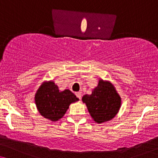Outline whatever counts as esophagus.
<instances>
[{
	"mask_svg": "<svg viewBox=\"0 0 158 158\" xmlns=\"http://www.w3.org/2000/svg\"><path fill=\"white\" fill-rule=\"evenodd\" d=\"M75 95H76V96H77L78 98H81L82 94H81V92H77V93H75Z\"/></svg>",
	"mask_w": 158,
	"mask_h": 158,
	"instance_id": "obj_1",
	"label": "esophagus"
}]
</instances>
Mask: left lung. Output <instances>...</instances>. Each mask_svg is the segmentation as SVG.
I'll use <instances>...</instances> for the list:
<instances>
[{
	"label": "left lung",
	"mask_w": 158,
	"mask_h": 158,
	"mask_svg": "<svg viewBox=\"0 0 158 158\" xmlns=\"http://www.w3.org/2000/svg\"><path fill=\"white\" fill-rule=\"evenodd\" d=\"M82 100L85 103L88 110L97 123L107 122L118 113L121 106V98L109 82L99 81L98 85L91 95L86 94Z\"/></svg>",
	"instance_id": "1"
}]
</instances>
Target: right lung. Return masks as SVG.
Listing matches in <instances>:
<instances>
[{
    "mask_svg": "<svg viewBox=\"0 0 158 158\" xmlns=\"http://www.w3.org/2000/svg\"><path fill=\"white\" fill-rule=\"evenodd\" d=\"M78 98L70 90L60 92L54 82L43 83L35 95L37 109L44 117L56 122L64 115L71 103Z\"/></svg>",
    "mask_w": 158,
    "mask_h": 158,
    "instance_id": "obj_1",
    "label": "right lung"
}]
</instances>
